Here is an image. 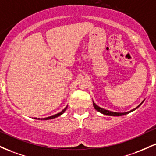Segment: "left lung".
<instances>
[{"label": "left lung", "mask_w": 156, "mask_h": 156, "mask_svg": "<svg viewBox=\"0 0 156 156\" xmlns=\"http://www.w3.org/2000/svg\"><path fill=\"white\" fill-rule=\"evenodd\" d=\"M144 101H143L142 102H141V104L139 105H138L137 107H136V108H134V109L131 110V111H130L125 112V113H118V112H113V111H108V110L104 109V108H100V107H99L98 105H96L95 103L94 102V101H93V105H94V108H95V109L97 110V111L100 112V113H102V114H104V115H107V116H124V115H125V114H127V113H130V112L133 111H135V110H136V109H137V108H139V107L140 105H141L142 104L143 102H144Z\"/></svg>", "instance_id": "8db88e82"}]
</instances>
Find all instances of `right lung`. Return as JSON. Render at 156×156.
<instances>
[{"instance_id": "obj_1", "label": "right lung", "mask_w": 156, "mask_h": 156, "mask_svg": "<svg viewBox=\"0 0 156 156\" xmlns=\"http://www.w3.org/2000/svg\"><path fill=\"white\" fill-rule=\"evenodd\" d=\"M67 108H68V105L66 107V108H64L63 110H62V111L61 112H59V113H57V114H55V115H54V116H48V117H46V118H42V119H40V118H34L35 119H40V120H48V119H55V118H57V117H58V116H61V115L62 114V113H64L65 111H66V109H67Z\"/></svg>"}]
</instances>
